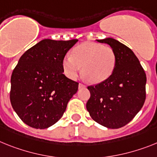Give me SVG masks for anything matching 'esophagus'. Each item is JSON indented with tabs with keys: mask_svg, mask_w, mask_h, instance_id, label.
Segmentation results:
<instances>
[{
	"mask_svg": "<svg viewBox=\"0 0 157 157\" xmlns=\"http://www.w3.org/2000/svg\"><path fill=\"white\" fill-rule=\"evenodd\" d=\"M78 87H79V89H83V88H85V85H83V84H81V83H80L78 85Z\"/></svg>",
	"mask_w": 157,
	"mask_h": 157,
	"instance_id": "34e87169",
	"label": "esophagus"
}]
</instances>
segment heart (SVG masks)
I'll use <instances>...</instances> for the list:
<instances>
[{
  "mask_svg": "<svg viewBox=\"0 0 157 157\" xmlns=\"http://www.w3.org/2000/svg\"><path fill=\"white\" fill-rule=\"evenodd\" d=\"M117 55L110 47L95 42H84L71 51V56L62 61L64 74L75 79L82 67V74L89 82L99 84L109 79L114 72Z\"/></svg>",
  "mask_w": 157,
  "mask_h": 157,
  "instance_id": "1",
  "label": "heart"
}]
</instances>
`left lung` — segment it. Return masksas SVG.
Wrapping results in <instances>:
<instances>
[{
	"label": "left lung",
	"instance_id": "left-lung-1",
	"mask_svg": "<svg viewBox=\"0 0 157 157\" xmlns=\"http://www.w3.org/2000/svg\"><path fill=\"white\" fill-rule=\"evenodd\" d=\"M110 45L117 55L112 76L89 86L90 98L86 109L96 122L109 128H119L133 119L145 101L146 74L128 47L113 38L97 40Z\"/></svg>",
	"mask_w": 157,
	"mask_h": 157
}]
</instances>
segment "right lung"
Masks as SVG:
<instances>
[{"label": "right lung", "mask_w": 157, "mask_h": 157, "mask_svg": "<svg viewBox=\"0 0 157 157\" xmlns=\"http://www.w3.org/2000/svg\"><path fill=\"white\" fill-rule=\"evenodd\" d=\"M78 41L44 39L19 59L11 76L10 101L24 123L44 129L56 123L68 102L78 90V83L63 74L62 61Z\"/></svg>", "instance_id": "1"}]
</instances>
